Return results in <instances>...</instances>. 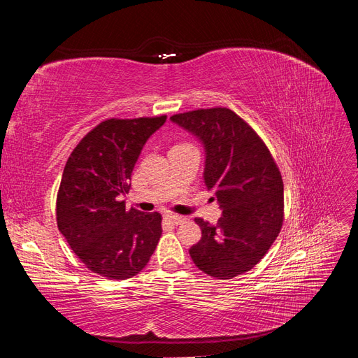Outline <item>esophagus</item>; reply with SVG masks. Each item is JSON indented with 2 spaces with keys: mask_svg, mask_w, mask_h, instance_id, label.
<instances>
[{
  "mask_svg": "<svg viewBox=\"0 0 358 358\" xmlns=\"http://www.w3.org/2000/svg\"><path fill=\"white\" fill-rule=\"evenodd\" d=\"M166 220H169L170 222H173V224H180V222H183V221H185L187 218H185V216H180V215H175V213H167L166 215Z\"/></svg>",
  "mask_w": 358,
  "mask_h": 358,
  "instance_id": "1",
  "label": "esophagus"
}]
</instances>
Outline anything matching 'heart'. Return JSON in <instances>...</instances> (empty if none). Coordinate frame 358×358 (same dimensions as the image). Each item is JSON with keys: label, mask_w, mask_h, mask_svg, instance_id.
Listing matches in <instances>:
<instances>
[{"label": "heart", "mask_w": 358, "mask_h": 358, "mask_svg": "<svg viewBox=\"0 0 358 358\" xmlns=\"http://www.w3.org/2000/svg\"><path fill=\"white\" fill-rule=\"evenodd\" d=\"M178 146H180V145H178Z\"/></svg>", "instance_id": "heart-1"}]
</instances>
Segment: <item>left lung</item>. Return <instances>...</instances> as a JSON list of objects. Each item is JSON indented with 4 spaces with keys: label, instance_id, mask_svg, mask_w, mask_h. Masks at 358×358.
Instances as JSON below:
<instances>
[{
    "label": "left lung",
    "instance_id": "obj_1",
    "mask_svg": "<svg viewBox=\"0 0 358 358\" xmlns=\"http://www.w3.org/2000/svg\"><path fill=\"white\" fill-rule=\"evenodd\" d=\"M170 119L201 140L204 185L222 209L216 225L196 218L201 239L189 249L194 264L216 279L249 272L282 229L279 167L255 129L227 107L189 110Z\"/></svg>",
    "mask_w": 358,
    "mask_h": 358
}]
</instances>
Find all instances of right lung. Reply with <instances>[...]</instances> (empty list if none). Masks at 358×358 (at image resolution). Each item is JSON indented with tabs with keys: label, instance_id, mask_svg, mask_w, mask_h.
Wrapping results in <instances>:
<instances>
[{
	"label": "right lung",
	"instance_id": "right-lung-1",
	"mask_svg": "<svg viewBox=\"0 0 358 358\" xmlns=\"http://www.w3.org/2000/svg\"><path fill=\"white\" fill-rule=\"evenodd\" d=\"M167 116L110 117L73 149L57 196V222L74 254L107 279L136 276L161 237L162 216L125 209L119 201L131 187V173L146 140Z\"/></svg>",
	"mask_w": 358,
	"mask_h": 358
}]
</instances>
